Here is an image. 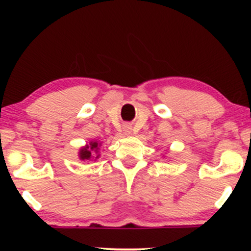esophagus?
<instances>
[{
    "mask_svg": "<svg viewBox=\"0 0 251 251\" xmlns=\"http://www.w3.org/2000/svg\"><path fill=\"white\" fill-rule=\"evenodd\" d=\"M123 129H124V133H125L126 135H131L132 134V126L129 125V124H125Z\"/></svg>",
    "mask_w": 251,
    "mask_h": 251,
    "instance_id": "esophagus-1",
    "label": "esophagus"
}]
</instances>
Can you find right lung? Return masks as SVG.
I'll return each mask as SVG.
<instances>
[{"label": "right lung", "instance_id": "obj_1", "mask_svg": "<svg viewBox=\"0 0 251 251\" xmlns=\"http://www.w3.org/2000/svg\"><path fill=\"white\" fill-rule=\"evenodd\" d=\"M100 146H101V143H100L99 140H92V142L86 144V145L82 146V148L79 150V152H77L79 159L82 160V162L99 159Z\"/></svg>", "mask_w": 251, "mask_h": 251}]
</instances>
